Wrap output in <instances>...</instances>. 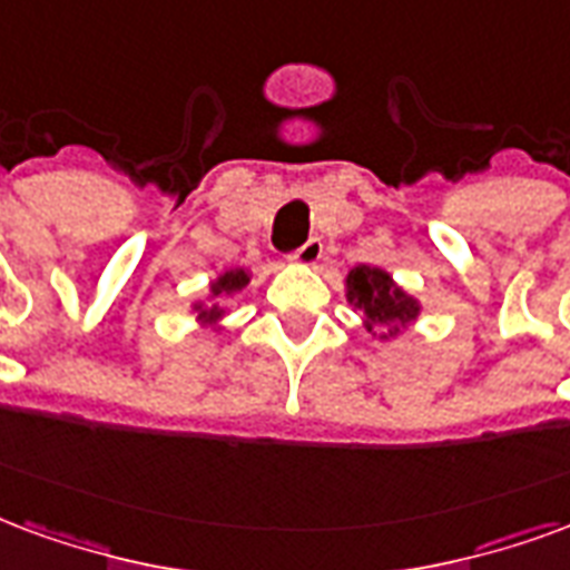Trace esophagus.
<instances>
[{
	"instance_id": "1",
	"label": "esophagus",
	"mask_w": 570,
	"mask_h": 570,
	"mask_svg": "<svg viewBox=\"0 0 570 570\" xmlns=\"http://www.w3.org/2000/svg\"><path fill=\"white\" fill-rule=\"evenodd\" d=\"M320 256H323V242H320V238H307V242L289 253L286 259H289V263H296V265H314Z\"/></svg>"
}]
</instances>
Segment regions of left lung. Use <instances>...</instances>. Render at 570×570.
Returning <instances> with one entry per match:
<instances>
[{"label": "left lung", "instance_id": "obj_1", "mask_svg": "<svg viewBox=\"0 0 570 570\" xmlns=\"http://www.w3.org/2000/svg\"><path fill=\"white\" fill-rule=\"evenodd\" d=\"M347 298L365 314L368 332L377 323H390V335H395L420 311L414 298L404 296L402 289L392 284L390 274L371 265H356L347 274Z\"/></svg>", "mask_w": 570, "mask_h": 570}]
</instances>
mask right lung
Masks as SVG:
<instances>
[{
    "mask_svg": "<svg viewBox=\"0 0 570 570\" xmlns=\"http://www.w3.org/2000/svg\"><path fill=\"white\" fill-rule=\"evenodd\" d=\"M247 281H250V277H247V272H244V268H235V272L223 274L220 281L210 286V293H214V296H232V293H238V289H242ZM196 311H199V320H205V323H214V320H220V314H223L220 305H210V307L199 305Z\"/></svg>",
    "mask_w": 570,
    "mask_h": 570,
    "instance_id": "right-lung-1",
    "label": "right lung"
}]
</instances>
